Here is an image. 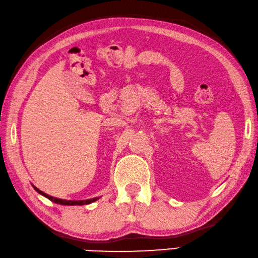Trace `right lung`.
<instances>
[{"mask_svg":"<svg viewBox=\"0 0 258 258\" xmlns=\"http://www.w3.org/2000/svg\"><path fill=\"white\" fill-rule=\"evenodd\" d=\"M33 188H34L35 190L38 191L39 194H41V195H43L44 197L50 199L51 202L56 203V204H60V205H70V206H75V205H88V204H91V203H93V202H96L97 199H99V198L97 197V198H92V199H87V201H66V199H59V198L49 196L48 194L41 191L40 189L36 188L35 186H33Z\"/></svg>","mask_w":258,"mask_h":258,"instance_id":"right-lung-1","label":"right lung"}]
</instances>
